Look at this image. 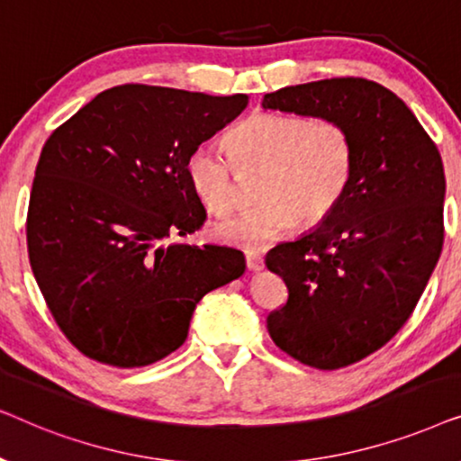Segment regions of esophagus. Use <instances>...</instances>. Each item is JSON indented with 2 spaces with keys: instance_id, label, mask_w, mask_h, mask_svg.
Returning a JSON list of instances; mask_svg holds the SVG:
<instances>
[{
  "instance_id": "obj_1",
  "label": "esophagus",
  "mask_w": 461,
  "mask_h": 461,
  "mask_svg": "<svg viewBox=\"0 0 461 461\" xmlns=\"http://www.w3.org/2000/svg\"><path fill=\"white\" fill-rule=\"evenodd\" d=\"M245 264H248L249 270H262L264 268L262 256L256 254V251H248V254H245Z\"/></svg>"
}]
</instances>
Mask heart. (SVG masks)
Instances as JSON below:
<instances>
[{"label":"heart","instance_id":"heart-1","mask_svg":"<svg viewBox=\"0 0 461 461\" xmlns=\"http://www.w3.org/2000/svg\"><path fill=\"white\" fill-rule=\"evenodd\" d=\"M229 147L232 158L213 144H199L188 153L185 172L205 210L224 216L237 203V167L264 169L258 185L262 203L213 226L220 241L245 249L268 248L295 222H323L355 169V144L333 119L262 111L230 131Z\"/></svg>","mask_w":461,"mask_h":461}]
</instances>
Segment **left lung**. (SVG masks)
<instances>
[{"mask_svg":"<svg viewBox=\"0 0 461 461\" xmlns=\"http://www.w3.org/2000/svg\"><path fill=\"white\" fill-rule=\"evenodd\" d=\"M264 109L339 122L355 169L336 210L298 241L267 254L289 289L270 312L273 342L317 369L352 365L396 336L411 317L443 249L440 153L394 92L363 77L289 86Z\"/></svg>","mask_w":461,"mask_h":461,"instance_id":"obj_1","label":"left lung"}]
</instances>
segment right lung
<instances>
[{"mask_svg":"<svg viewBox=\"0 0 461 461\" xmlns=\"http://www.w3.org/2000/svg\"><path fill=\"white\" fill-rule=\"evenodd\" d=\"M245 106V94L125 84L43 144L29 262L54 321L86 357L123 369L161 361L185 344L199 300L245 273L239 249L163 243L203 226L186 157Z\"/></svg>","mask_w":461,"mask_h":461,"instance_id":"obj_1","label":"right lung"}]
</instances>
